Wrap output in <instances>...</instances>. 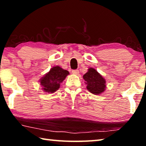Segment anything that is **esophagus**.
Wrapping results in <instances>:
<instances>
[{
    "label": "esophagus",
    "mask_w": 146,
    "mask_h": 146,
    "mask_svg": "<svg viewBox=\"0 0 146 146\" xmlns=\"http://www.w3.org/2000/svg\"><path fill=\"white\" fill-rule=\"evenodd\" d=\"M72 73L74 74V75H78V74L79 73V71L78 70H72Z\"/></svg>",
    "instance_id": "1"
}]
</instances>
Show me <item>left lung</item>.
I'll use <instances>...</instances> for the list:
<instances>
[{"mask_svg": "<svg viewBox=\"0 0 146 146\" xmlns=\"http://www.w3.org/2000/svg\"><path fill=\"white\" fill-rule=\"evenodd\" d=\"M89 91L94 95H100L106 89V80L95 69L90 68L83 76Z\"/></svg>", "mask_w": 146, "mask_h": 146, "instance_id": "1", "label": "left lung"}]
</instances>
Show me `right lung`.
Listing matches in <instances>:
<instances>
[{
    "instance_id": "add662e5",
    "label": "right lung",
    "mask_w": 146,
    "mask_h": 146,
    "mask_svg": "<svg viewBox=\"0 0 146 146\" xmlns=\"http://www.w3.org/2000/svg\"><path fill=\"white\" fill-rule=\"evenodd\" d=\"M69 74L68 71L64 70L60 66L52 68L40 80L42 90L46 93L55 92L60 88V83L63 82Z\"/></svg>"
}]
</instances>
